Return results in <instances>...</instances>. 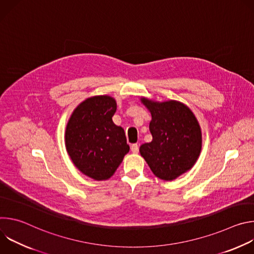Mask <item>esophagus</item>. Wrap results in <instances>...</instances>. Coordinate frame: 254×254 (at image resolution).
I'll return each mask as SVG.
<instances>
[{"mask_svg":"<svg viewBox=\"0 0 254 254\" xmlns=\"http://www.w3.org/2000/svg\"><path fill=\"white\" fill-rule=\"evenodd\" d=\"M130 150H131V152H132L133 154H137V153H138V144H137V143L131 144Z\"/></svg>","mask_w":254,"mask_h":254,"instance_id":"34e87169","label":"esophagus"}]
</instances>
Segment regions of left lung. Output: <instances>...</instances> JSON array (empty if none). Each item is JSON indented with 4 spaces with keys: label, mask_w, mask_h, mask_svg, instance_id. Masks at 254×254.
Listing matches in <instances>:
<instances>
[{
    "label": "left lung",
    "mask_w": 254,
    "mask_h": 254,
    "mask_svg": "<svg viewBox=\"0 0 254 254\" xmlns=\"http://www.w3.org/2000/svg\"><path fill=\"white\" fill-rule=\"evenodd\" d=\"M141 102L152 114L153 139L141 144L139 153L155 176L172 181L196 163L202 147L200 126L190 108L179 101Z\"/></svg>",
    "instance_id": "1"
}]
</instances>
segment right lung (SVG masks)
<instances>
[{"instance_id": "right-lung-1", "label": "right lung", "mask_w": 254, "mask_h": 254, "mask_svg": "<svg viewBox=\"0 0 254 254\" xmlns=\"http://www.w3.org/2000/svg\"><path fill=\"white\" fill-rule=\"evenodd\" d=\"M116 111L113 97L93 96L75 108L66 127L70 159L80 172L97 181L111 178L129 151L124 128L113 122Z\"/></svg>"}]
</instances>
